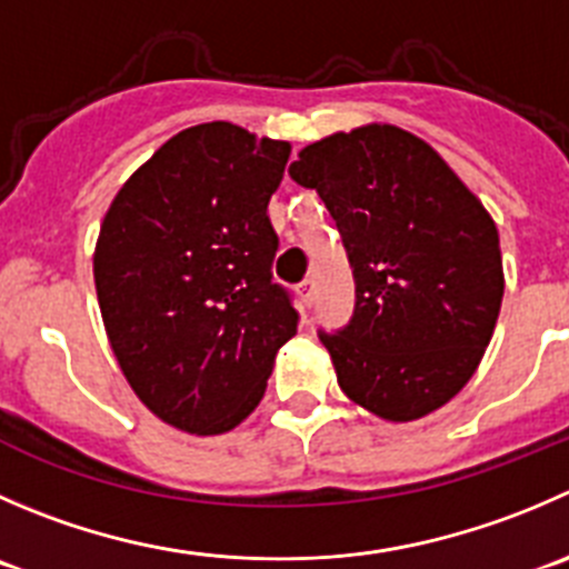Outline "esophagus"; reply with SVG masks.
I'll list each match as a JSON object with an SVG mask.
<instances>
[{
    "instance_id": "esophagus-1",
    "label": "esophagus",
    "mask_w": 569,
    "mask_h": 569,
    "mask_svg": "<svg viewBox=\"0 0 569 569\" xmlns=\"http://www.w3.org/2000/svg\"><path fill=\"white\" fill-rule=\"evenodd\" d=\"M297 291H300V300L306 302V306H311V302H313V280H302V283L297 286Z\"/></svg>"
}]
</instances>
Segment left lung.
I'll return each instance as SVG.
<instances>
[{
  "label": "left lung",
  "mask_w": 569,
  "mask_h": 569,
  "mask_svg": "<svg viewBox=\"0 0 569 569\" xmlns=\"http://www.w3.org/2000/svg\"><path fill=\"white\" fill-rule=\"evenodd\" d=\"M289 174L317 189L356 278V313L319 333L341 391L413 422L476 375L503 300L495 219L422 138L361 124L302 147Z\"/></svg>",
  "instance_id": "8db88e82"
}]
</instances>
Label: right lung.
Masks as SVG:
<instances>
[{"label":"right lung","mask_w":569,"mask_h":569,"mask_svg":"<svg viewBox=\"0 0 569 569\" xmlns=\"http://www.w3.org/2000/svg\"><path fill=\"white\" fill-rule=\"evenodd\" d=\"M289 156V141L230 121L194 124L127 178L102 219L93 283L110 350L138 400L183 433L244 422L297 333L272 283L267 217Z\"/></svg>","instance_id":"1"}]
</instances>
